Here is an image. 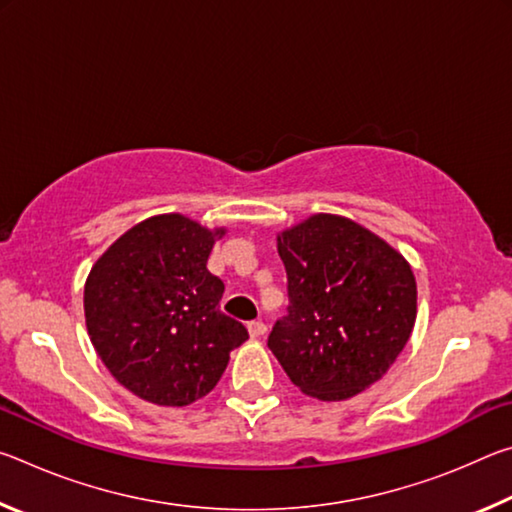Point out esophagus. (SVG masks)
<instances>
[{"label": "esophagus", "instance_id": "esophagus-1", "mask_svg": "<svg viewBox=\"0 0 512 512\" xmlns=\"http://www.w3.org/2000/svg\"><path fill=\"white\" fill-rule=\"evenodd\" d=\"M266 332V325L262 323V320H250L248 323V334L253 336V339H259V336H264Z\"/></svg>", "mask_w": 512, "mask_h": 512}]
</instances>
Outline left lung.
<instances>
[{"instance_id": "left-lung-1", "label": "left lung", "mask_w": 512, "mask_h": 512, "mask_svg": "<svg viewBox=\"0 0 512 512\" xmlns=\"http://www.w3.org/2000/svg\"><path fill=\"white\" fill-rule=\"evenodd\" d=\"M289 314L268 348L302 393L341 402L386 375L411 339L418 287L402 253L339 214H311L277 235Z\"/></svg>"}]
</instances>
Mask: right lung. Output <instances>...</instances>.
<instances>
[{"mask_svg": "<svg viewBox=\"0 0 512 512\" xmlns=\"http://www.w3.org/2000/svg\"><path fill=\"white\" fill-rule=\"evenodd\" d=\"M225 228L158 214L124 232L85 280L83 309L103 366L133 395L187 406L219 384L248 339L219 309L223 282L207 271Z\"/></svg>", "mask_w": 512, "mask_h": 512, "instance_id": "add662e5", "label": "right lung"}]
</instances>
